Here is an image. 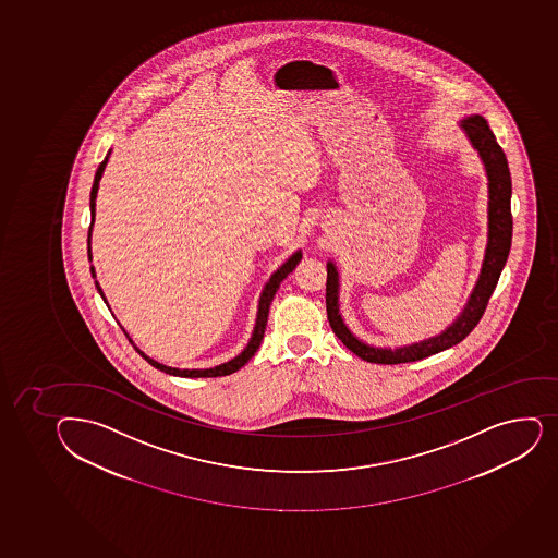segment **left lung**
I'll return each instance as SVG.
<instances>
[{
    "instance_id": "obj_1",
    "label": "left lung",
    "mask_w": 558,
    "mask_h": 558,
    "mask_svg": "<svg viewBox=\"0 0 558 558\" xmlns=\"http://www.w3.org/2000/svg\"><path fill=\"white\" fill-rule=\"evenodd\" d=\"M461 132L465 133L472 148L476 149L482 159L483 168L488 181V232L487 247L483 256L482 270L477 276L476 286L472 289L471 296L466 300L465 307L456 316L441 333L430 339L420 340L414 344L399 345V348H377L366 344L351 333L345 326L344 318L340 315V278L337 265L328 262V283H326V310H328L329 326L340 342L353 351L362 361L375 362V364H401V362H414L436 355L439 351L448 350L452 345L460 344L472 329L476 328L483 311L487 307L490 294L495 293L496 283L500 280L501 270L506 267L507 256L511 251L512 216H511V172L507 165V157L500 144L496 141L495 133L490 132L487 121L482 116H469L460 121Z\"/></svg>"
}]
</instances>
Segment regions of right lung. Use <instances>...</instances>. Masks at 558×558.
<instances>
[{"label": "right lung", "instance_id": "1", "mask_svg": "<svg viewBox=\"0 0 558 558\" xmlns=\"http://www.w3.org/2000/svg\"><path fill=\"white\" fill-rule=\"evenodd\" d=\"M110 156L111 149L108 151V156L104 157V161L98 165L97 173H95V179H93L92 194H89V208H92V225H89V232H87V258H89V262H92V230L93 221H95V199H97L98 183H100V179H102L104 168H106V165L110 161ZM300 259H302V251H296V253H294L293 256H291V258L280 267V269H276L275 272H272V276L269 278V282L265 283L264 291L259 294L258 313H256V324H254V331L253 335H251V340H248V344L243 348L242 353H240V355H235L234 359H230L229 362H223V364L214 366V368L179 369L172 368V366H167V364H161V362L154 361L151 356H148L144 351L138 350L137 345H135V350H137L138 353H141V355H143L144 359L154 366V368L161 369V372H165V374L168 375H175V377H190V379H192V377H221V375L234 374L238 369L243 368V366L253 359L254 353L258 351L259 344H262V340H264L270 302L275 299L276 291L280 288V283L288 278L289 272H293L294 267L300 264ZM92 276L95 278V286H97L98 294L102 296L104 302L108 305V300L104 296L102 288H100V283L97 282V275H95V267H93V265ZM108 307H110V305H108ZM122 331H124L128 340L133 344V340L130 339V335L126 333V329L122 328Z\"/></svg>", "mask_w": 558, "mask_h": 558}]
</instances>
